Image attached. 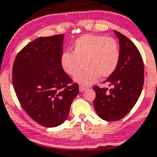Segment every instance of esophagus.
I'll use <instances>...</instances> for the list:
<instances>
[{"instance_id": "esophagus-1", "label": "esophagus", "mask_w": 157, "mask_h": 157, "mask_svg": "<svg viewBox=\"0 0 157 157\" xmlns=\"http://www.w3.org/2000/svg\"><path fill=\"white\" fill-rule=\"evenodd\" d=\"M86 88H87V87L82 86V85H80V86H79V91H80L81 92H82V91H85V90L86 89Z\"/></svg>"}]
</instances>
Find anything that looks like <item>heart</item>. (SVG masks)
I'll list each match as a JSON object with an SVG mask.
<instances>
[{
  "mask_svg": "<svg viewBox=\"0 0 157 157\" xmlns=\"http://www.w3.org/2000/svg\"><path fill=\"white\" fill-rule=\"evenodd\" d=\"M121 58L118 43L112 37L86 34L77 39L72 46V52H63L60 57L62 69L67 75L75 76L82 86H88L98 79L111 76L117 69Z\"/></svg>",
  "mask_w": 157,
  "mask_h": 157,
  "instance_id": "b5f03b06",
  "label": "heart"
}]
</instances>
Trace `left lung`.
Instances as JSON below:
<instances>
[{
    "instance_id": "1",
    "label": "left lung",
    "mask_w": 157,
    "mask_h": 157,
    "mask_svg": "<svg viewBox=\"0 0 157 157\" xmlns=\"http://www.w3.org/2000/svg\"><path fill=\"white\" fill-rule=\"evenodd\" d=\"M119 39L121 58L114 73L104 83L111 87L94 86L95 98L93 105L98 115L107 121L123 118L133 108L142 91L144 66L142 56L131 40L114 31Z\"/></svg>"
}]
</instances>
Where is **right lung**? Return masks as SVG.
Segmentation results:
<instances>
[{"instance_id": "add662e5", "label": "right lung", "mask_w": 157, "mask_h": 157, "mask_svg": "<svg viewBox=\"0 0 157 157\" xmlns=\"http://www.w3.org/2000/svg\"><path fill=\"white\" fill-rule=\"evenodd\" d=\"M63 36L36 39L18 52L13 65L12 82L20 104L34 121L46 128L66 120L79 92L78 83L60 64Z\"/></svg>"}]
</instances>
